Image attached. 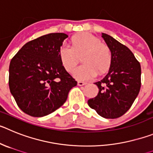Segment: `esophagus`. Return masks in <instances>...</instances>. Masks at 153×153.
<instances>
[{"instance_id": "34e87169", "label": "esophagus", "mask_w": 153, "mask_h": 153, "mask_svg": "<svg viewBox=\"0 0 153 153\" xmlns=\"http://www.w3.org/2000/svg\"><path fill=\"white\" fill-rule=\"evenodd\" d=\"M86 85V83L84 82H81V81H78V86H83V85Z\"/></svg>"}]
</instances>
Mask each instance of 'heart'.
Masks as SVG:
<instances>
[{
  "label": "heart",
  "instance_id": "1",
  "mask_svg": "<svg viewBox=\"0 0 153 153\" xmlns=\"http://www.w3.org/2000/svg\"><path fill=\"white\" fill-rule=\"evenodd\" d=\"M71 47L62 46L59 49V58L62 66L68 72L73 71L82 58L84 63L75 70L73 75L78 80H88L98 73L107 72L112 62L111 49L100 42L99 38L89 33H82L73 36Z\"/></svg>",
  "mask_w": 153,
  "mask_h": 153
}]
</instances>
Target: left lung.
Segmentation results:
<instances>
[{
  "label": "left lung",
  "instance_id": "obj_1",
  "mask_svg": "<svg viewBox=\"0 0 153 153\" xmlns=\"http://www.w3.org/2000/svg\"><path fill=\"white\" fill-rule=\"evenodd\" d=\"M110 48L112 62L108 73L95 82L99 89L88 104L104 118L115 119L130 109L140 90L141 67L131 51L110 35L102 33Z\"/></svg>",
  "mask_w": 153,
  "mask_h": 153
}]
</instances>
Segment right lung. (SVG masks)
<instances>
[{"mask_svg": "<svg viewBox=\"0 0 153 153\" xmlns=\"http://www.w3.org/2000/svg\"><path fill=\"white\" fill-rule=\"evenodd\" d=\"M68 35L49 33L33 39L10 61L9 87L20 109L30 116H46L63 105L77 82L62 66L59 49Z\"/></svg>", "mask_w": 153, "mask_h": 153, "instance_id": "right-lung-1", "label": "right lung"}]
</instances>
